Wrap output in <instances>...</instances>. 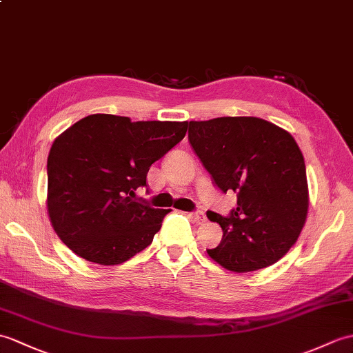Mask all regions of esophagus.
Wrapping results in <instances>:
<instances>
[{
    "instance_id": "1",
    "label": "esophagus",
    "mask_w": 353,
    "mask_h": 353,
    "mask_svg": "<svg viewBox=\"0 0 353 353\" xmlns=\"http://www.w3.org/2000/svg\"><path fill=\"white\" fill-rule=\"evenodd\" d=\"M188 216H190L196 224H203L204 221H206V215H204L203 212H191V214H188Z\"/></svg>"
}]
</instances>
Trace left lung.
<instances>
[{
  "mask_svg": "<svg viewBox=\"0 0 353 353\" xmlns=\"http://www.w3.org/2000/svg\"><path fill=\"white\" fill-rule=\"evenodd\" d=\"M190 143L237 208L227 218L208 212L223 228L209 257L236 274L276 263L304 228L308 214L305 162L288 130L259 117L190 121Z\"/></svg>",
  "mask_w": 353,
  "mask_h": 353,
  "instance_id": "obj_1",
  "label": "left lung"
}]
</instances>
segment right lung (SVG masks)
Returning <instances> with one entry per match:
<instances>
[{"label": "right lung", "mask_w": 353, "mask_h": 353, "mask_svg": "<svg viewBox=\"0 0 353 353\" xmlns=\"http://www.w3.org/2000/svg\"><path fill=\"white\" fill-rule=\"evenodd\" d=\"M186 130L188 121L92 114L57 137L48 157L46 208L65 247L102 266L149 247L170 210L135 201V191Z\"/></svg>", "instance_id": "1"}]
</instances>
